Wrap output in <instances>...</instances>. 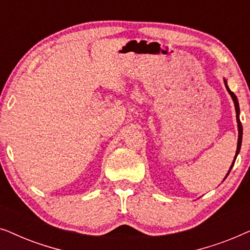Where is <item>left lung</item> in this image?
Masks as SVG:
<instances>
[{"label":"left lung","instance_id":"obj_1","mask_svg":"<svg viewBox=\"0 0 250 250\" xmlns=\"http://www.w3.org/2000/svg\"><path fill=\"white\" fill-rule=\"evenodd\" d=\"M225 87H227V90L229 93L231 94L232 99H233V102H234V107H235V111H237V122H238V129H239V138H238V146H237V152H235V157H234V162H235V158H237L239 151H240V148H241V141H242V125H241V122H240V118H239V114H240V109H239V102H238V99L235 97V94L232 92L229 86L227 85V82H225ZM234 162L232 163V165L230 167V169H229V173L227 174V176L230 174L231 172V168L232 166H233ZM227 176H225V179H227Z\"/></svg>","mask_w":250,"mask_h":250}]
</instances>
